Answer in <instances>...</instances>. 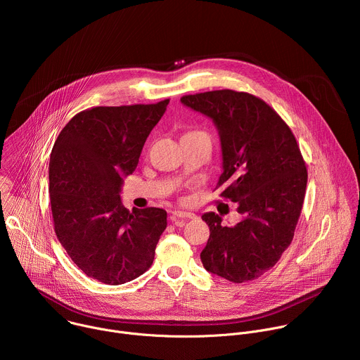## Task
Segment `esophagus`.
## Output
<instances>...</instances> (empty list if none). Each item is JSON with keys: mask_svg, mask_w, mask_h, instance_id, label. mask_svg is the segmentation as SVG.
<instances>
[{"mask_svg": "<svg viewBox=\"0 0 360 360\" xmlns=\"http://www.w3.org/2000/svg\"><path fill=\"white\" fill-rule=\"evenodd\" d=\"M192 218H195V215L192 212H186V211H175L171 215L172 222H178L179 219H192Z\"/></svg>", "mask_w": 360, "mask_h": 360, "instance_id": "34e87169", "label": "esophagus"}]
</instances>
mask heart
<instances>
[{
    "label": "heart",
    "instance_id": "1",
    "mask_svg": "<svg viewBox=\"0 0 360 360\" xmlns=\"http://www.w3.org/2000/svg\"><path fill=\"white\" fill-rule=\"evenodd\" d=\"M199 134H202V132H199Z\"/></svg>",
    "mask_w": 360,
    "mask_h": 360
}]
</instances>
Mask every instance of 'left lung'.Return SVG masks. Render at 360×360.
I'll use <instances>...</instances> for the list:
<instances>
[{"label":"left lung","mask_w":360,"mask_h":360,"mask_svg":"<svg viewBox=\"0 0 360 360\" xmlns=\"http://www.w3.org/2000/svg\"><path fill=\"white\" fill-rule=\"evenodd\" d=\"M181 102L212 120L222 150L217 189L238 205L240 222L224 226L207 212L210 239L200 252L208 272L235 283L269 271L290 245L307 172L296 139L265 101L232 89L185 95Z\"/></svg>","instance_id":"1"}]
</instances>
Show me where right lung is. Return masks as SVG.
Here are the masks:
<instances>
[{
    "mask_svg": "<svg viewBox=\"0 0 360 360\" xmlns=\"http://www.w3.org/2000/svg\"><path fill=\"white\" fill-rule=\"evenodd\" d=\"M168 104L165 99L82 111L64 127L51 152L49 199L57 238L72 262L102 283L121 285L142 275L167 228V211H128L120 193Z\"/></svg>",
    "mask_w": 360,
    "mask_h": 360,
    "instance_id": "1",
    "label": "right lung"
}]
</instances>
